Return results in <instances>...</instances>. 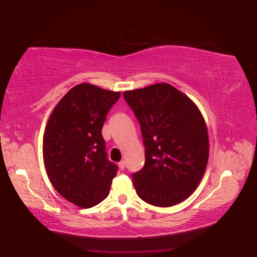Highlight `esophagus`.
Returning <instances> with one entry per match:
<instances>
[{"label":"esophagus","instance_id":"esophagus-1","mask_svg":"<svg viewBox=\"0 0 257 257\" xmlns=\"http://www.w3.org/2000/svg\"><path fill=\"white\" fill-rule=\"evenodd\" d=\"M118 167H119L120 170H124V168H125V162H124V161H120L119 163H118Z\"/></svg>","mask_w":257,"mask_h":257}]
</instances>
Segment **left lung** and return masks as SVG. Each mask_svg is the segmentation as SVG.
<instances>
[{
	"label": "left lung",
	"instance_id": "left-lung-1",
	"mask_svg": "<svg viewBox=\"0 0 257 257\" xmlns=\"http://www.w3.org/2000/svg\"><path fill=\"white\" fill-rule=\"evenodd\" d=\"M140 123L145 166L133 174L138 196L155 206H172L190 197L209 158L205 120L197 105L168 83L123 93Z\"/></svg>",
	"mask_w": 257,
	"mask_h": 257
}]
</instances>
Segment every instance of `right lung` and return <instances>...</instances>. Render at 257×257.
<instances>
[{"label":"right lung","instance_id":"add662e5","mask_svg":"<svg viewBox=\"0 0 257 257\" xmlns=\"http://www.w3.org/2000/svg\"><path fill=\"white\" fill-rule=\"evenodd\" d=\"M119 91L77 84L58 102L43 135V162L53 187L79 208L110 193L117 168L107 159L101 129Z\"/></svg>","mask_w":257,"mask_h":257}]
</instances>
